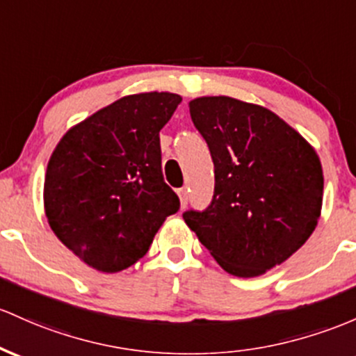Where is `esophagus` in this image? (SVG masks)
I'll return each instance as SVG.
<instances>
[{"mask_svg":"<svg viewBox=\"0 0 356 356\" xmlns=\"http://www.w3.org/2000/svg\"><path fill=\"white\" fill-rule=\"evenodd\" d=\"M177 196H179V201H181V208H186V204H187L186 187H182V189H177Z\"/></svg>","mask_w":356,"mask_h":356,"instance_id":"34e87169","label":"esophagus"}]
</instances>
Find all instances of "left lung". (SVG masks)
Segmentation results:
<instances>
[{"mask_svg":"<svg viewBox=\"0 0 356 356\" xmlns=\"http://www.w3.org/2000/svg\"><path fill=\"white\" fill-rule=\"evenodd\" d=\"M191 118L214 163L206 211L184 213L222 270L259 277L307 241L323 208V167L314 147L260 104L229 96L189 101Z\"/></svg>","mask_w":356,"mask_h":356,"instance_id":"8db88e82","label":"left lung"}]
</instances>
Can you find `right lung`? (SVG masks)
I'll use <instances>...</instances> for the list:
<instances>
[{"instance_id": "add662e5", "label": "right lung", "mask_w": 356, "mask_h": 356, "mask_svg": "<svg viewBox=\"0 0 356 356\" xmlns=\"http://www.w3.org/2000/svg\"><path fill=\"white\" fill-rule=\"evenodd\" d=\"M181 101L167 91L120 97L69 128L50 155L47 221L97 272L136 264L177 213V194L163 182L159 131Z\"/></svg>"}]
</instances>
